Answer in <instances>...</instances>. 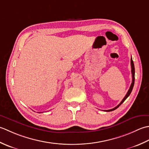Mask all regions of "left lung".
<instances>
[{"label":"left lung","instance_id":"obj_1","mask_svg":"<svg viewBox=\"0 0 149 149\" xmlns=\"http://www.w3.org/2000/svg\"><path fill=\"white\" fill-rule=\"evenodd\" d=\"M130 64H131V72H132V84L131 85H130V88L129 89L128 91V92H127V93L126 94V95L125 96V97H124L123 99L121 100V102L120 103V104H118L116 107H115L114 108L112 109H110V110H106L105 111H107V112H109V111H113L114 110H115V109H116L118 107H119L120 106L123 104V103L124 102V101L128 98L129 96L130 95V93H131L132 92V90L133 89V87H134V79H135V69H134V62H133V60H132V58L131 57V59H130Z\"/></svg>","mask_w":149,"mask_h":149}]
</instances>
